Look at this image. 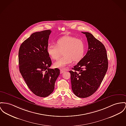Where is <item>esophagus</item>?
<instances>
[{"label": "esophagus", "mask_w": 126, "mask_h": 126, "mask_svg": "<svg viewBox=\"0 0 126 126\" xmlns=\"http://www.w3.org/2000/svg\"><path fill=\"white\" fill-rule=\"evenodd\" d=\"M64 71L63 70H60V74H63Z\"/></svg>", "instance_id": "1"}]
</instances>
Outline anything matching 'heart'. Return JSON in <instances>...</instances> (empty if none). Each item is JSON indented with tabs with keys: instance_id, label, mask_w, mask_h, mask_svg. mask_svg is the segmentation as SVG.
Listing matches in <instances>:
<instances>
[{
	"instance_id": "1",
	"label": "heart",
	"mask_w": 126,
	"mask_h": 126,
	"mask_svg": "<svg viewBox=\"0 0 126 126\" xmlns=\"http://www.w3.org/2000/svg\"><path fill=\"white\" fill-rule=\"evenodd\" d=\"M85 45L84 41L71 36H63L56 41V45L49 44L47 51L53 60L58 59L63 52V55L54 63V66L60 69H64L72 60L78 62L84 57Z\"/></svg>"
}]
</instances>
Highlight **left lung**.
Listing matches in <instances>:
<instances>
[{
    "instance_id": "obj_1",
    "label": "left lung",
    "mask_w": 126,
    "mask_h": 126,
    "mask_svg": "<svg viewBox=\"0 0 126 126\" xmlns=\"http://www.w3.org/2000/svg\"><path fill=\"white\" fill-rule=\"evenodd\" d=\"M85 34L88 49L84 57L70 71L73 92L77 96L85 98L97 90L108 68L107 50L104 44L92 34Z\"/></svg>"
}]
</instances>
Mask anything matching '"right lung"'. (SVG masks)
I'll list each match as a JSON object with an SVG mask.
<instances>
[{"label":"right lung","mask_w":126,"mask_h":126,"mask_svg":"<svg viewBox=\"0 0 126 126\" xmlns=\"http://www.w3.org/2000/svg\"><path fill=\"white\" fill-rule=\"evenodd\" d=\"M51 31L36 32L21 44L18 51L19 72L35 95L45 97L53 92L60 75L58 68L50 69L51 61L47 51Z\"/></svg>","instance_id":"1"}]
</instances>
